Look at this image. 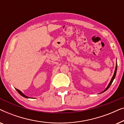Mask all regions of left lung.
I'll list each match as a JSON object with an SVG mask.
<instances>
[{
	"instance_id": "left-lung-1",
	"label": "left lung",
	"mask_w": 124,
	"mask_h": 124,
	"mask_svg": "<svg viewBox=\"0 0 124 124\" xmlns=\"http://www.w3.org/2000/svg\"><path fill=\"white\" fill-rule=\"evenodd\" d=\"M116 72H117V62H116V68H115V72H114V74H113V77H112V78H111V81H110V82L109 83V84H108V85L107 86V87H106V89L104 90V91H103V92H101V93H104V91H106L107 90H108V88H109V87H110V86L111 85V84H112V83L113 82V80H114V79H115V77H116Z\"/></svg>"
}]
</instances>
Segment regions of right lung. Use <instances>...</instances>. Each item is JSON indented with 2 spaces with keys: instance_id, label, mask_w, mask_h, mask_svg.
I'll return each instance as SVG.
<instances>
[{
  "instance_id": "1",
  "label": "right lung",
  "mask_w": 124,
  "mask_h": 124,
  "mask_svg": "<svg viewBox=\"0 0 124 124\" xmlns=\"http://www.w3.org/2000/svg\"><path fill=\"white\" fill-rule=\"evenodd\" d=\"M16 90H17V92H18V93H19V94H20V95H21V96H23V97H24V98H31L28 97V96H27L25 95L24 94H23V93H22L21 91H20V90H18V89H16Z\"/></svg>"
}]
</instances>
